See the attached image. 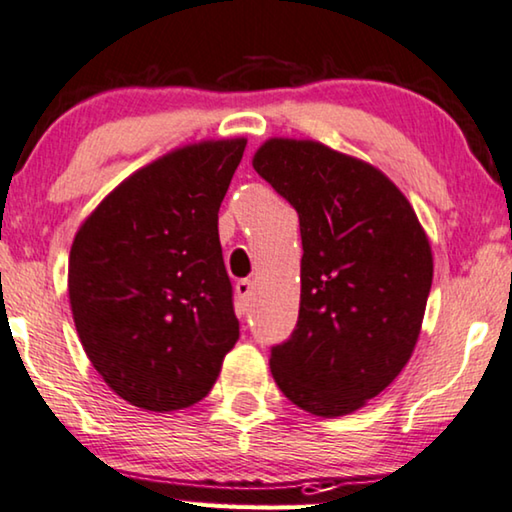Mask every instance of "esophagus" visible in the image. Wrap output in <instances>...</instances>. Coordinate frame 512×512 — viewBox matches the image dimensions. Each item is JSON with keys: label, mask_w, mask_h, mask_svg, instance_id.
<instances>
[{"label": "esophagus", "mask_w": 512, "mask_h": 512, "mask_svg": "<svg viewBox=\"0 0 512 512\" xmlns=\"http://www.w3.org/2000/svg\"><path fill=\"white\" fill-rule=\"evenodd\" d=\"M251 293H254V281L251 279H240L238 284H235V295H238L240 302H249Z\"/></svg>", "instance_id": "34e87169"}]
</instances>
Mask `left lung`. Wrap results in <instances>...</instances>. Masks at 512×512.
I'll list each match as a JSON object with an SVG mask.
<instances>
[{
  "label": "left lung",
  "instance_id": "left-lung-1",
  "mask_svg": "<svg viewBox=\"0 0 512 512\" xmlns=\"http://www.w3.org/2000/svg\"><path fill=\"white\" fill-rule=\"evenodd\" d=\"M300 217V314L274 346V383L311 416L362 409L416 348L432 247L406 196L367 161L316 140L270 138L251 161Z\"/></svg>",
  "mask_w": 512,
  "mask_h": 512
}]
</instances>
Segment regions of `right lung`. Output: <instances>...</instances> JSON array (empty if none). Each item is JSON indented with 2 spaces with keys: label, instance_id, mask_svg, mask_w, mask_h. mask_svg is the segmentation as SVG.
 Returning <instances> with one entry per match:
<instances>
[{
  "label": "right lung",
  "instance_id": "1",
  "mask_svg": "<svg viewBox=\"0 0 512 512\" xmlns=\"http://www.w3.org/2000/svg\"><path fill=\"white\" fill-rule=\"evenodd\" d=\"M247 138L177 147L110 191L78 228L69 302L108 388L138 409L201 402L240 337L219 207Z\"/></svg>",
  "mask_w": 512,
  "mask_h": 512
}]
</instances>
